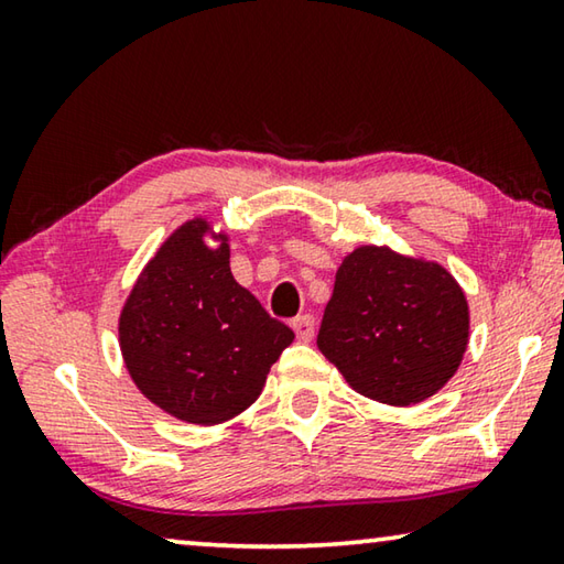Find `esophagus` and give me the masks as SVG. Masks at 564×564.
Listing matches in <instances>:
<instances>
[{
	"mask_svg": "<svg viewBox=\"0 0 564 564\" xmlns=\"http://www.w3.org/2000/svg\"><path fill=\"white\" fill-rule=\"evenodd\" d=\"M313 326H316V323H313L311 316L293 318V330H295V336H299L301 343H311L313 340Z\"/></svg>",
	"mask_w": 564,
	"mask_h": 564,
	"instance_id": "34e87169",
	"label": "esophagus"
}]
</instances>
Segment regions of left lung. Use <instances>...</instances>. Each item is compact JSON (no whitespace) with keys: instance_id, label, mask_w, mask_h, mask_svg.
<instances>
[{"instance_id":"8db88e82","label":"left lung","mask_w":564,"mask_h":564,"mask_svg":"<svg viewBox=\"0 0 564 564\" xmlns=\"http://www.w3.org/2000/svg\"><path fill=\"white\" fill-rule=\"evenodd\" d=\"M470 340V305L437 261L362 243L340 261L318 350L356 393L408 408L435 395Z\"/></svg>"}]
</instances>
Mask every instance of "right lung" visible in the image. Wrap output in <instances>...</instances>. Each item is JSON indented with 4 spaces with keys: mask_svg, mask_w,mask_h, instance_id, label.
I'll list each match as a JSON object with an SVG mask.
<instances>
[{
    "mask_svg": "<svg viewBox=\"0 0 564 564\" xmlns=\"http://www.w3.org/2000/svg\"><path fill=\"white\" fill-rule=\"evenodd\" d=\"M293 330L231 273L226 231L204 216L159 246L119 313L133 386L171 417L218 425L256 403Z\"/></svg>",
    "mask_w": 564,
    "mask_h": 564,
    "instance_id": "obj_1",
    "label": "right lung"
}]
</instances>
